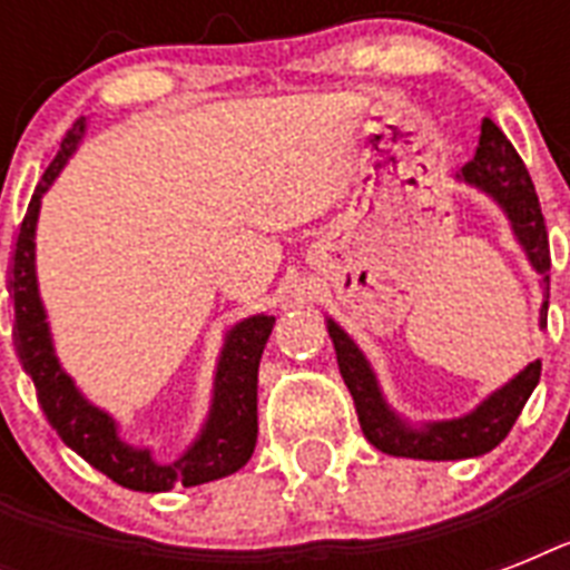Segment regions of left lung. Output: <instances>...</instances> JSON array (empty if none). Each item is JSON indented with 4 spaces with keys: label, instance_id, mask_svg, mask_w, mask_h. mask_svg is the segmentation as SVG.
<instances>
[{
    "label": "left lung",
    "instance_id": "1",
    "mask_svg": "<svg viewBox=\"0 0 570 570\" xmlns=\"http://www.w3.org/2000/svg\"><path fill=\"white\" fill-rule=\"evenodd\" d=\"M455 180L468 183L482 195H488L505 213L518 245L523 248L530 266L539 272L544 284V302H541L539 325L548 328V298H550V245L544 215H541L539 195L530 180L527 165L503 136V129L494 120H482L476 156L470 159ZM328 322V337L337 352L340 375L346 381L348 393L355 399L357 420L364 429V438L375 450L399 455V459H423V461H459L485 455L512 432L514 420L521 416L527 399L541 379V361L523 366L512 381L494 390L491 396L479 402L470 414L452 416V420H434V423L414 425L402 414H396L381 393L373 366L357 343L340 328L334 320Z\"/></svg>",
    "mask_w": 570,
    "mask_h": 570
}]
</instances>
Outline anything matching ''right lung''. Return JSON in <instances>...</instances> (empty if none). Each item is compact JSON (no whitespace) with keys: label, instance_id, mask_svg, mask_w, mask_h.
<instances>
[{"label":"right lung","instance_id":"obj_1","mask_svg":"<svg viewBox=\"0 0 570 570\" xmlns=\"http://www.w3.org/2000/svg\"><path fill=\"white\" fill-rule=\"evenodd\" d=\"M88 120L79 118L61 141V150L52 159L43 180L31 195L26 218L20 224L17 250H13L11 293H13V343L20 352L22 370L31 375L38 402L58 438L79 452L91 468L129 488V491H171L174 485L191 488L230 476L248 464L257 446V373L259 357L272 334L275 316L257 313L236 322L224 334L222 355L215 366L213 402L209 414L191 446L171 464H159L147 446H132L120 438L118 420L82 396L76 381L65 373L58 361L47 311L40 302L38 268H35V233H38L40 197L47 195L56 177L65 171L67 159L82 141Z\"/></svg>","mask_w":570,"mask_h":570}]
</instances>
